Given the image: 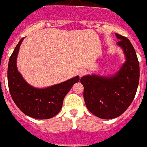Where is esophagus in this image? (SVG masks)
<instances>
[{
    "mask_svg": "<svg viewBox=\"0 0 147 147\" xmlns=\"http://www.w3.org/2000/svg\"><path fill=\"white\" fill-rule=\"evenodd\" d=\"M86 74V71H85V70H84V69L80 70V71H79V72H78V74H79V76H80V77H82V76H84V75Z\"/></svg>",
    "mask_w": 147,
    "mask_h": 147,
    "instance_id": "34e87169",
    "label": "esophagus"
}]
</instances>
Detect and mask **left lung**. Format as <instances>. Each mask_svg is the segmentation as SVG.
Segmentation results:
<instances>
[{"label": "left lung", "instance_id": "left-lung-1", "mask_svg": "<svg viewBox=\"0 0 147 147\" xmlns=\"http://www.w3.org/2000/svg\"><path fill=\"white\" fill-rule=\"evenodd\" d=\"M117 44L123 50L126 61L111 77L85 76L81 78L84 99L88 110L102 119L122 115L135 97L139 82V63L132 44L127 37L115 33Z\"/></svg>", "mask_w": 147, "mask_h": 147}]
</instances>
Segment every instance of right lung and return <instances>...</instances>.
Masks as SVG:
<instances>
[{
  "instance_id": "right-lung-1",
  "label": "right lung",
  "mask_w": 147,
  "mask_h": 147,
  "mask_svg": "<svg viewBox=\"0 0 147 147\" xmlns=\"http://www.w3.org/2000/svg\"><path fill=\"white\" fill-rule=\"evenodd\" d=\"M24 40L21 39L8 61V84L10 94L19 110L25 115L36 119H48L56 115L62 107L63 99L79 76L61 84L45 89L30 86L22 78L16 67V58Z\"/></svg>"
}]
</instances>
